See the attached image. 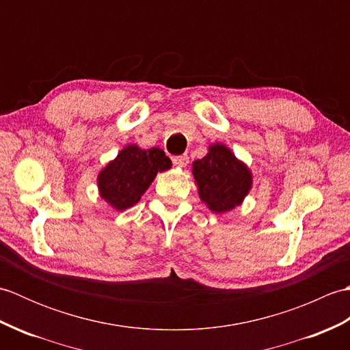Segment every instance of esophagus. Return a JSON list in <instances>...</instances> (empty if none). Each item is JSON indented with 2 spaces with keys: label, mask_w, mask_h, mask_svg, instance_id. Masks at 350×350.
I'll return each mask as SVG.
<instances>
[{
  "label": "esophagus",
  "mask_w": 350,
  "mask_h": 350,
  "mask_svg": "<svg viewBox=\"0 0 350 350\" xmlns=\"http://www.w3.org/2000/svg\"><path fill=\"white\" fill-rule=\"evenodd\" d=\"M188 162H189V158L187 154H180V156H174L173 158V163L176 167H179V168H183V167H187L188 165Z\"/></svg>",
  "instance_id": "esophagus-1"
}]
</instances>
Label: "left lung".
I'll use <instances>...</instances> for the list:
<instances>
[{
	"mask_svg": "<svg viewBox=\"0 0 350 350\" xmlns=\"http://www.w3.org/2000/svg\"><path fill=\"white\" fill-rule=\"evenodd\" d=\"M192 174L202 202L215 213L242 204L252 187L251 170L221 143L209 146L202 159L192 162Z\"/></svg>",
	"mask_w": 350,
	"mask_h": 350,
	"instance_id": "obj_1",
	"label": "left lung"
}]
</instances>
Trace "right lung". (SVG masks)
Listing matches in <instances>:
<instances>
[{"mask_svg": "<svg viewBox=\"0 0 350 350\" xmlns=\"http://www.w3.org/2000/svg\"><path fill=\"white\" fill-rule=\"evenodd\" d=\"M171 168V161L158 147L144 148L137 144L123 147L98 176L100 198L116 211H126L139 202L141 196L158 173Z\"/></svg>", "mask_w": 350, "mask_h": 350, "instance_id": "add662e5", "label": "right lung"}]
</instances>
